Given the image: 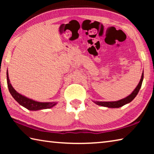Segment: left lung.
<instances>
[{"label": "left lung", "mask_w": 154, "mask_h": 154, "mask_svg": "<svg viewBox=\"0 0 154 154\" xmlns=\"http://www.w3.org/2000/svg\"><path fill=\"white\" fill-rule=\"evenodd\" d=\"M143 79V73L142 74L141 79H140L139 84H138L137 88H135L133 92L131 93V94H130L128 96H127L126 98L122 99V100H119L118 101H114V102H98V101H94V103L98 105L106 106V107H109V108L121 107V106H124V105H126V104L131 102V101L133 100L135 97H136L137 94L139 92L140 87H141Z\"/></svg>", "instance_id": "obj_1"}]
</instances>
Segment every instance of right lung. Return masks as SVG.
<instances>
[{"label":"right lung","mask_w":154,"mask_h":154,"mask_svg":"<svg viewBox=\"0 0 154 154\" xmlns=\"http://www.w3.org/2000/svg\"><path fill=\"white\" fill-rule=\"evenodd\" d=\"M7 85H8L9 91L11 96L14 97L17 102L21 105L24 107L26 108L28 110L30 111H36V110H41V109H50L55 106L57 103H40L36 102L32 100V99L28 98L27 97H25L24 96H22L20 94L16 91L14 90V88L12 87L11 83H9V79L8 77V72H7Z\"/></svg>","instance_id":"right-lung-1"}]
</instances>
